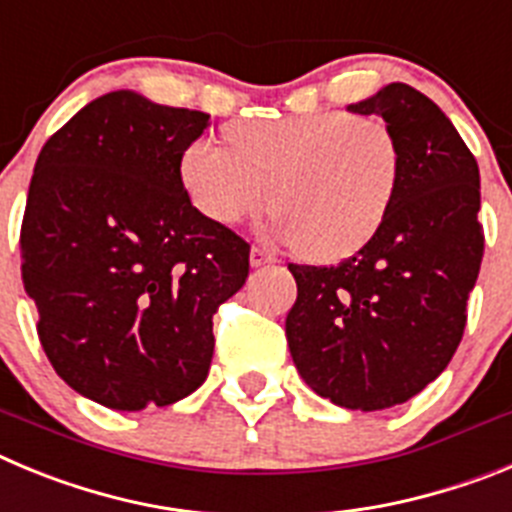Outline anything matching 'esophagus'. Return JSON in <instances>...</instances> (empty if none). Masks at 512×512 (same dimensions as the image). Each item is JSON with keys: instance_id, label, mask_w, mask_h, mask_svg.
I'll return each mask as SVG.
<instances>
[{"instance_id": "34e87169", "label": "esophagus", "mask_w": 512, "mask_h": 512, "mask_svg": "<svg viewBox=\"0 0 512 512\" xmlns=\"http://www.w3.org/2000/svg\"><path fill=\"white\" fill-rule=\"evenodd\" d=\"M270 262H275V257L270 255V252L262 250V247H252V250H250V265L252 267L270 265Z\"/></svg>"}]
</instances>
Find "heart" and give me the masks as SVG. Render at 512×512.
<instances>
[{
  "label": "heart",
  "mask_w": 512,
  "mask_h": 512,
  "mask_svg": "<svg viewBox=\"0 0 512 512\" xmlns=\"http://www.w3.org/2000/svg\"><path fill=\"white\" fill-rule=\"evenodd\" d=\"M227 142L196 140L181 155L193 206L222 227L247 222L273 198L278 232L303 257L331 262L362 250L393 204L398 145L375 119L349 112L252 119L229 124Z\"/></svg>",
  "instance_id": "heart-1"
}]
</instances>
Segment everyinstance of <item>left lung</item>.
Masks as SVG:
<instances>
[{
  "label": "left lung",
  "instance_id": "obj_1",
  "mask_svg": "<svg viewBox=\"0 0 512 512\" xmlns=\"http://www.w3.org/2000/svg\"><path fill=\"white\" fill-rule=\"evenodd\" d=\"M395 137L398 186L382 227L334 267L290 265V357L313 393L349 411H385L434 382L467 324L485 237L480 168L451 119L408 84L349 104Z\"/></svg>",
  "mask_w": 512,
  "mask_h": 512
}]
</instances>
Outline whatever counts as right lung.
<instances>
[{
  "instance_id": "obj_1",
  "label": "right lung",
  "mask_w": 512,
  "mask_h": 512,
  "mask_svg": "<svg viewBox=\"0 0 512 512\" xmlns=\"http://www.w3.org/2000/svg\"><path fill=\"white\" fill-rule=\"evenodd\" d=\"M209 114L109 91L43 145L22 219V283L50 365L114 411L176 403L209 375L214 313L250 245L188 199L181 155Z\"/></svg>"
}]
</instances>
